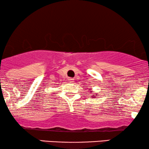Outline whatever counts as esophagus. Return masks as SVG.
I'll use <instances>...</instances> for the list:
<instances>
[{"instance_id": "34e87169", "label": "esophagus", "mask_w": 149, "mask_h": 149, "mask_svg": "<svg viewBox=\"0 0 149 149\" xmlns=\"http://www.w3.org/2000/svg\"><path fill=\"white\" fill-rule=\"evenodd\" d=\"M68 79H69V81H70V82H71V83L74 82V81H73V79H73V78H70H70H68Z\"/></svg>"}]
</instances>
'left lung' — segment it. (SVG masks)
Returning <instances> with one entry per match:
<instances>
[{
    "mask_svg": "<svg viewBox=\"0 0 149 149\" xmlns=\"http://www.w3.org/2000/svg\"><path fill=\"white\" fill-rule=\"evenodd\" d=\"M95 95H96V94H95Z\"/></svg>",
    "mask_w": 149,
    "mask_h": 149,
    "instance_id": "obj_1",
    "label": "left lung"
}]
</instances>
